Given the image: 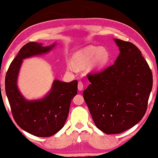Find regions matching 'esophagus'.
Returning <instances> with one entry per match:
<instances>
[{
  "instance_id": "esophagus-1",
  "label": "esophagus",
  "mask_w": 158,
  "mask_h": 158,
  "mask_svg": "<svg viewBox=\"0 0 158 158\" xmlns=\"http://www.w3.org/2000/svg\"><path fill=\"white\" fill-rule=\"evenodd\" d=\"M83 87H84L83 83H82L81 81H79V83H78V89L79 91H81L82 89H83Z\"/></svg>"
}]
</instances>
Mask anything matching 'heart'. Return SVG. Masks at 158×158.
I'll return each instance as SVG.
<instances>
[{
    "mask_svg": "<svg viewBox=\"0 0 158 158\" xmlns=\"http://www.w3.org/2000/svg\"><path fill=\"white\" fill-rule=\"evenodd\" d=\"M110 53L105 48L100 46H90L86 48L81 54L74 57V63L78 66L87 65L94 60V67L102 68L108 63L110 60ZM68 69L70 71L76 70V67L72 63L68 64Z\"/></svg>",
    "mask_w": 158,
    "mask_h": 158,
    "instance_id": "b5f03b06",
    "label": "heart"
}]
</instances>
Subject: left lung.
Segmentation results:
<instances>
[{
  "instance_id": "obj_1",
  "label": "left lung",
  "mask_w": 158,
  "mask_h": 158,
  "mask_svg": "<svg viewBox=\"0 0 158 158\" xmlns=\"http://www.w3.org/2000/svg\"><path fill=\"white\" fill-rule=\"evenodd\" d=\"M120 51L114 64L89 73L84 99L97 127L118 134L141 120L152 88V73L135 44L114 39Z\"/></svg>"
}]
</instances>
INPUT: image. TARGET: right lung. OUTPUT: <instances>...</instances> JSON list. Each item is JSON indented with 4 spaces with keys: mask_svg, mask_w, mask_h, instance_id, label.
<instances>
[{
    "mask_svg": "<svg viewBox=\"0 0 158 158\" xmlns=\"http://www.w3.org/2000/svg\"><path fill=\"white\" fill-rule=\"evenodd\" d=\"M55 44L42 46L30 42L20 49L8 68L5 88L13 119L21 129L36 137L52 136L63 127L67 119L72 99L77 94V80L69 83L55 80L52 89L41 100L28 101L17 87V77L22 60L49 52Z\"/></svg>",
    "mask_w": 158,
    "mask_h": 158,
    "instance_id": "1",
    "label": "right lung"
}]
</instances>
